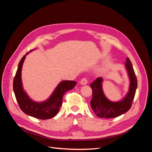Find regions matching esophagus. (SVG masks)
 Returning a JSON list of instances; mask_svg holds the SVG:
<instances>
[{"instance_id": "34e87169", "label": "esophagus", "mask_w": 152, "mask_h": 152, "mask_svg": "<svg viewBox=\"0 0 152 152\" xmlns=\"http://www.w3.org/2000/svg\"><path fill=\"white\" fill-rule=\"evenodd\" d=\"M87 82H88V81H87V79L86 78H83V79L80 80V84L82 85H86L87 84Z\"/></svg>"}]
</instances>
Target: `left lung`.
Instances as JSON below:
<instances>
[{"mask_svg":"<svg viewBox=\"0 0 152 152\" xmlns=\"http://www.w3.org/2000/svg\"><path fill=\"white\" fill-rule=\"evenodd\" d=\"M126 67L130 78V87L126 97L120 102H110L105 97L102 90V78H97L90 84L93 90L91 106L98 117L100 118H115L125 113L131 108L135 96L137 82L134 69L129 58L126 59Z\"/></svg>","mask_w":152,"mask_h":152,"instance_id":"left-lung-1","label":"left lung"}]
</instances>
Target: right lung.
<instances>
[{
	"label": "right lung",
	"mask_w": 152,
	"mask_h": 152,
	"mask_svg": "<svg viewBox=\"0 0 152 152\" xmlns=\"http://www.w3.org/2000/svg\"><path fill=\"white\" fill-rule=\"evenodd\" d=\"M28 54V53H27L21 58L14 78L13 90L16 99L21 110L28 115L42 120L51 118L58 113L59 108L62 104L63 96L66 92L72 89L77 82L73 80L62 81L48 100L42 103L33 102L23 89L21 82V68L25 57Z\"/></svg>",
	"instance_id": "obj_1"
}]
</instances>
